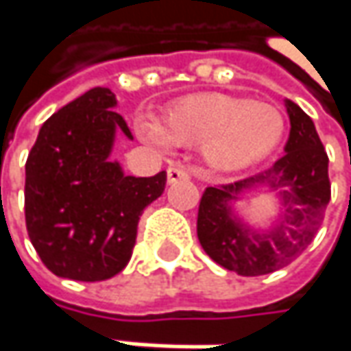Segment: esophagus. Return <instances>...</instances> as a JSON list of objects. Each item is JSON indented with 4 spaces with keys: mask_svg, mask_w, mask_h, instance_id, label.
<instances>
[{
    "mask_svg": "<svg viewBox=\"0 0 351 351\" xmlns=\"http://www.w3.org/2000/svg\"><path fill=\"white\" fill-rule=\"evenodd\" d=\"M186 178H190V175H188V171H184L182 167H169V171H167L169 184H175L178 180H186Z\"/></svg>",
    "mask_w": 351,
    "mask_h": 351,
    "instance_id": "obj_1",
    "label": "esophagus"
}]
</instances>
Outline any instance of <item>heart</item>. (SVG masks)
Returning <instances> with one entry per match:
<instances>
[{"instance_id": "heart-1", "label": "heart", "mask_w": 351, "mask_h": 351, "mask_svg": "<svg viewBox=\"0 0 351 351\" xmlns=\"http://www.w3.org/2000/svg\"><path fill=\"white\" fill-rule=\"evenodd\" d=\"M143 126L145 138L199 145L215 171H239L268 157L285 134L284 112L268 103L221 93L194 95L167 108L163 124Z\"/></svg>"}]
</instances>
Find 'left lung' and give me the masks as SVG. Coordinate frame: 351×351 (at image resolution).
<instances>
[{
    "label": "left lung",
    "mask_w": 351,
    "mask_h": 351,
    "mask_svg": "<svg viewBox=\"0 0 351 351\" xmlns=\"http://www.w3.org/2000/svg\"><path fill=\"white\" fill-rule=\"evenodd\" d=\"M291 122L285 155L258 175L231 184L208 186L198 208V239L206 254L239 276H264L287 266L313 243L330 202L328 155L308 118L285 101ZM266 186L278 191L285 215L262 234L232 217L228 202L245 189Z\"/></svg>",
    "instance_id": "1"
}]
</instances>
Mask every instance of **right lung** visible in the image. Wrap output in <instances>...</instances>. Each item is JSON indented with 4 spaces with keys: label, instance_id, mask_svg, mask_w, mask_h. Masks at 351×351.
<instances>
[{
    "label": "right lung",
    "instance_id": "right-lung-1",
    "mask_svg": "<svg viewBox=\"0 0 351 351\" xmlns=\"http://www.w3.org/2000/svg\"><path fill=\"white\" fill-rule=\"evenodd\" d=\"M114 93L95 87L40 128L25 165V221L44 266L60 278L103 282L126 268L143 210L165 190L167 173L128 176L110 161Z\"/></svg>",
    "mask_w": 351,
    "mask_h": 351
}]
</instances>
